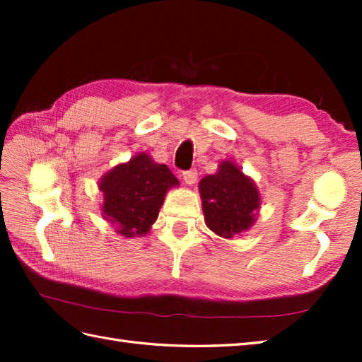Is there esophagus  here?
Instances as JSON below:
<instances>
[{"instance_id":"34e87169","label":"esophagus","mask_w":362,"mask_h":362,"mask_svg":"<svg viewBox=\"0 0 362 362\" xmlns=\"http://www.w3.org/2000/svg\"><path fill=\"white\" fill-rule=\"evenodd\" d=\"M182 177H183V180H185V183H188V185H194V183L197 182V171H196V169L183 171Z\"/></svg>"}]
</instances>
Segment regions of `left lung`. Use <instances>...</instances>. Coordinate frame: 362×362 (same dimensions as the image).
<instances>
[{
	"instance_id": "1",
	"label": "left lung",
	"mask_w": 362,
	"mask_h": 362,
	"mask_svg": "<svg viewBox=\"0 0 362 362\" xmlns=\"http://www.w3.org/2000/svg\"><path fill=\"white\" fill-rule=\"evenodd\" d=\"M205 224L222 238H235L255 224L259 193L255 182L228 160L199 183Z\"/></svg>"
}]
</instances>
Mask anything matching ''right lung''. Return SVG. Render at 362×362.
Instances as JSON below:
<instances>
[{
    "mask_svg": "<svg viewBox=\"0 0 362 362\" xmlns=\"http://www.w3.org/2000/svg\"><path fill=\"white\" fill-rule=\"evenodd\" d=\"M179 180L166 165L140 152L127 163L117 165L99 180L104 194L103 218L126 238L143 236L158 218L166 191Z\"/></svg>",
    "mask_w": 362,
    "mask_h": 362,
    "instance_id": "obj_1",
    "label": "right lung"
}]
</instances>
